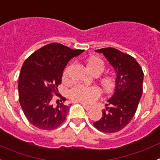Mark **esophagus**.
<instances>
[{"mask_svg":"<svg viewBox=\"0 0 160 160\" xmlns=\"http://www.w3.org/2000/svg\"><path fill=\"white\" fill-rule=\"evenodd\" d=\"M83 107H84L85 110H87V111H90V109H91V107L88 105H86V104H83Z\"/></svg>","mask_w":160,"mask_h":160,"instance_id":"1","label":"esophagus"}]
</instances>
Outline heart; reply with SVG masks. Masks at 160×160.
Listing matches in <instances>:
<instances>
[{
    "label": "heart",
    "instance_id": "obj_1",
    "mask_svg": "<svg viewBox=\"0 0 160 160\" xmlns=\"http://www.w3.org/2000/svg\"><path fill=\"white\" fill-rule=\"evenodd\" d=\"M87 66L93 74L98 76L101 74L105 69L104 62L100 58L97 57H91L87 60ZM69 76V68H66L62 74L63 82H68ZM101 86L103 90L109 92L114 89V81L111 78H102L101 79ZM70 99L76 102L83 103V104H90L94 100L98 99L100 96L99 89L96 87H86L82 85H77L73 87L69 92Z\"/></svg>",
    "mask_w": 160,
    "mask_h": 160
}]
</instances>
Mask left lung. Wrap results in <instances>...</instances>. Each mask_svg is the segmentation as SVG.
<instances>
[{"instance_id":"1","label":"left lung","mask_w":160,"mask_h":160,"mask_svg":"<svg viewBox=\"0 0 160 160\" xmlns=\"http://www.w3.org/2000/svg\"><path fill=\"white\" fill-rule=\"evenodd\" d=\"M102 53L116 73L115 89L106 104L102 116L94 122L96 129L102 132L114 133L123 129L135 115L142 92L143 72L131 55L114 48L95 50Z\"/></svg>"}]
</instances>
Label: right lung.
Instances as JSON below:
<instances>
[{"label": "right lung", "instance_id": "add662e5", "mask_svg": "<svg viewBox=\"0 0 160 160\" xmlns=\"http://www.w3.org/2000/svg\"><path fill=\"white\" fill-rule=\"evenodd\" d=\"M84 50L72 49L59 43L40 48L23 63L18 81L19 102L25 117L32 125L51 131L65 121L70 106L63 104L60 95L58 106L52 104L53 94H58L65 67L73 58Z\"/></svg>", "mask_w": 160, "mask_h": 160}]
</instances>
